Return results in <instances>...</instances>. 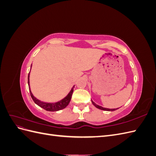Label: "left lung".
<instances>
[{
	"label": "left lung",
	"instance_id": "8db88e82",
	"mask_svg": "<svg viewBox=\"0 0 156 156\" xmlns=\"http://www.w3.org/2000/svg\"><path fill=\"white\" fill-rule=\"evenodd\" d=\"M92 103H93V105L95 106L96 108H100V109H101V110H103V111H116V109H118V108H103V107H101V106H100V105H97V104H96L95 103H94L92 100Z\"/></svg>",
	"mask_w": 156,
	"mask_h": 156
}]
</instances>
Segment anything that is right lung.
Wrapping results in <instances>:
<instances>
[{"label":"right lung","mask_w":156,"mask_h":156,"mask_svg":"<svg viewBox=\"0 0 156 156\" xmlns=\"http://www.w3.org/2000/svg\"><path fill=\"white\" fill-rule=\"evenodd\" d=\"M32 66V65H31ZM29 75H30V72L29 73V75H28V84H29V90H30V96L32 98L33 101H34V103L36 104H37L38 106H40V107L44 108L45 110L48 111H60L62 110L63 108L66 107L69 103L71 100V98H72V94H73V87L71 90L70 92H69V94L68 95L66 96L64 99H62V100H60L58 102L56 103H46V102H43L41 101L40 100H37L36 98H35L34 96H33L32 93L31 92L30 88V82H29Z\"/></svg>","instance_id":"add662e5"}]
</instances>
